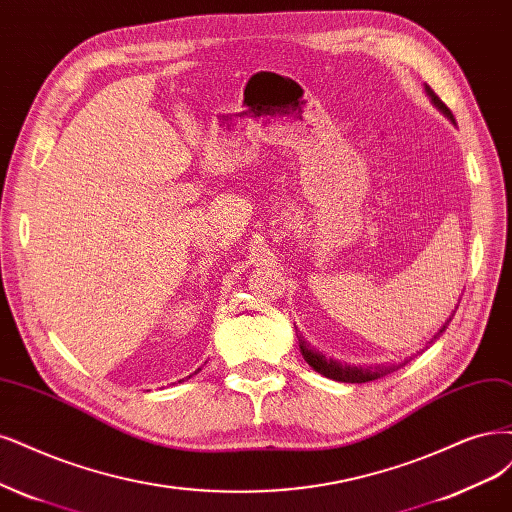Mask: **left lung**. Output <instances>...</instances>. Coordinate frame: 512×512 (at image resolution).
Masks as SVG:
<instances>
[{
	"label": "left lung",
	"instance_id": "8db88e82",
	"mask_svg": "<svg viewBox=\"0 0 512 512\" xmlns=\"http://www.w3.org/2000/svg\"><path fill=\"white\" fill-rule=\"evenodd\" d=\"M426 88V95L430 97V101L434 103V108L443 114V116H447V120H451L453 125H455V118H453V114H451V110L447 108V105L440 101V97L432 91V88L426 84L424 86ZM457 309V307H455ZM455 315V311L447 317L445 320V324L438 328V332L434 334V337L426 343V345H432L440 334H443L445 330H447V326H449V322H451V317ZM296 337H298V347H301V354H303V358L307 360V364L315 370V373H320V375H324V377H328V379H332V381H341V383H366V381H375V379H381V377H385L387 373H394V370H398L402 364H407L409 360H404L402 364H370V366H356V364H347V362H339V360H332V358H326L320 349H315V347H311L307 341H305V337L301 332H296Z\"/></svg>",
	"mask_w": 512,
	"mask_h": 512
}]
</instances>
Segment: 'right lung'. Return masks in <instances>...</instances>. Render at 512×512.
<instances>
[{
	"label": "right lung",
	"instance_id": "1",
	"mask_svg": "<svg viewBox=\"0 0 512 512\" xmlns=\"http://www.w3.org/2000/svg\"><path fill=\"white\" fill-rule=\"evenodd\" d=\"M199 370H201V368H197V370H195V373H199Z\"/></svg>",
	"mask_w": 512,
	"mask_h": 512
}]
</instances>
